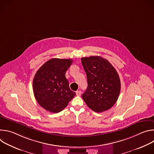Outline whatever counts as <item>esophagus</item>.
<instances>
[{
  "mask_svg": "<svg viewBox=\"0 0 154 154\" xmlns=\"http://www.w3.org/2000/svg\"><path fill=\"white\" fill-rule=\"evenodd\" d=\"M76 95L79 96H80L81 95V91H80V90L79 91H76Z\"/></svg>",
  "mask_w": 154,
  "mask_h": 154,
  "instance_id": "esophagus-1",
  "label": "esophagus"
}]
</instances>
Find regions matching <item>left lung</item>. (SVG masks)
<instances>
[{
  "mask_svg": "<svg viewBox=\"0 0 154 154\" xmlns=\"http://www.w3.org/2000/svg\"><path fill=\"white\" fill-rule=\"evenodd\" d=\"M88 87L82 97L90 108L100 113L111 108L121 91V82L115 68L99 56L82 58Z\"/></svg>",
  "mask_w": 154,
  "mask_h": 154,
  "instance_id": "1",
  "label": "left lung"
}]
</instances>
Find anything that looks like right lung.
Here are the masks:
<instances>
[{
	"mask_svg": "<svg viewBox=\"0 0 154 154\" xmlns=\"http://www.w3.org/2000/svg\"><path fill=\"white\" fill-rule=\"evenodd\" d=\"M72 63L71 59L52 58L38 70L33 80L35 97L46 110L58 113L75 96L71 90L65 74Z\"/></svg>",
	"mask_w": 154,
	"mask_h": 154,
	"instance_id": "1",
	"label": "right lung"
}]
</instances>
